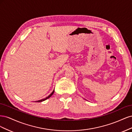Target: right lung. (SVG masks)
I'll return each instance as SVG.
<instances>
[{"mask_svg":"<svg viewBox=\"0 0 132 132\" xmlns=\"http://www.w3.org/2000/svg\"><path fill=\"white\" fill-rule=\"evenodd\" d=\"M54 90L52 91V93L49 96H48L47 97H46V98H43V99H42V100H38V101H36V102H42V101H45L46 100H47V99H48V98H49L53 94V93H54Z\"/></svg>","mask_w":132,"mask_h":132,"instance_id":"1","label":"right lung"}]
</instances>
